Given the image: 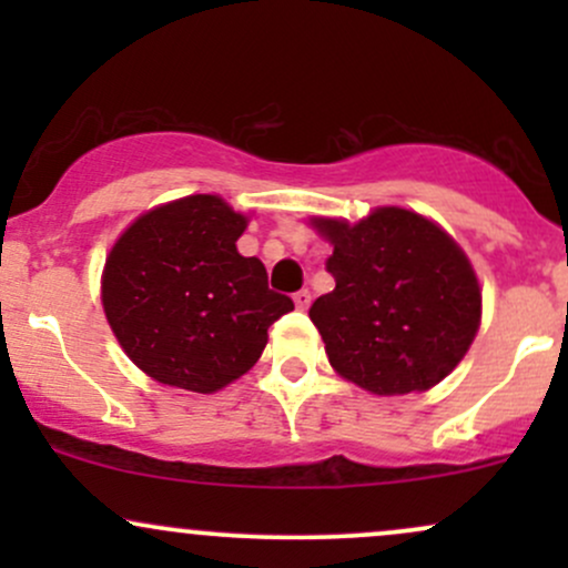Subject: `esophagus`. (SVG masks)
Returning a JSON list of instances; mask_svg holds the SVG:
<instances>
[{"label": "esophagus", "instance_id": "34e87169", "mask_svg": "<svg viewBox=\"0 0 568 568\" xmlns=\"http://www.w3.org/2000/svg\"><path fill=\"white\" fill-rule=\"evenodd\" d=\"M310 302H312V293L310 291L293 293V304H296V310H306V306H310Z\"/></svg>", "mask_w": 568, "mask_h": 568}]
</instances>
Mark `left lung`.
<instances>
[{
    "mask_svg": "<svg viewBox=\"0 0 568 568\" xmlns=\"http://www.w3.org/2000/svg\"><path fill=\"white\" fill-rule=\"evenodd\" d=\"M312 226L334 245L325 270L336 288L310 317L336 374L374 395L422 393L446 379L480 325V285L465 251L406 207Z\"/></svg>",
    "mask_w": 568,
    "mask_h": 568,
    "instance_id": "1",
    "label": "left lung"
}]
</instances>
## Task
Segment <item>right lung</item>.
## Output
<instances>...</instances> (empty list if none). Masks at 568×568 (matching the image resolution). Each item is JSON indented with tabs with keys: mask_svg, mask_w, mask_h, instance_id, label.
<instances>
[{
	"mask_svg": "<svg viewBox=\"0 0 568 568\" xmlns=\"http://www.w3.org/2000/svg\"><path fill=\"white\" fill-rule=\"evenodd\" d=\"M247 219L216 194L143 213L106 256L101 298L130 361L154 382L211 395L240 379L293 310L256 256L237 253Z\"/></svg>",
	"mask_w": 568,
	"mask_h": 568,
	"instance_id": "1",
	"label": "right lung"
}]
</instances>
